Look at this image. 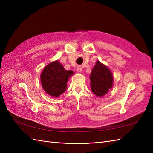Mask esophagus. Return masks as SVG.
<instances>
[{
    "label": "esophagus",
    "mask_w": 153,
    "mask_h": 153,
    "mask_svg": "<svg viewBox=\"0 0 153 153\" xmlns=\"http://www.w3.org/2000/svg\"><path fill=\"white\" fill-rule=\"evenodd\" d=\"M77 71H78V72H81V71H82V66H77Z\"/></svg>",
    "instance_id": "obj_1"
}]
</instances>
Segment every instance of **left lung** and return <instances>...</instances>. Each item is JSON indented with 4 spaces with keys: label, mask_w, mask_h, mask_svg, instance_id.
Masks as SVG:
<instances>
[{
    "label": "left lung",
    "mask_w": 153,
    "mask_h": 153,
    "mask_svg": "<svg viewBox=\"0 0 153 153\" xmlns=\"http://www.w3.org/2000/svg\"><path fill=\"white\" fill-rule=\"evenodd\" d=\"M90 81L93 93L96 96L101 97L112 87V74L108 67L97 60L91 73Z\"/></svg>",
    "instance_id": "left-lung-1"
}]
</instances>
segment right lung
<instances>
[{"mask_svg":"<svg viewBox=\"0 0 153 153\" xmlns=\"http://www.w3.org/2000/svg\"><path fill=\"white\" fill-rule=\"evenodd\" d=\"M72 74L73 71L65 70L58 60L52 62L41 74L42 87L50 96L58 97L66 90L68 78Z\"/></svg>","mask_w":153,"mask_h":153,"instance_id":"add662e5","label":"right lung"}]
</instances>
